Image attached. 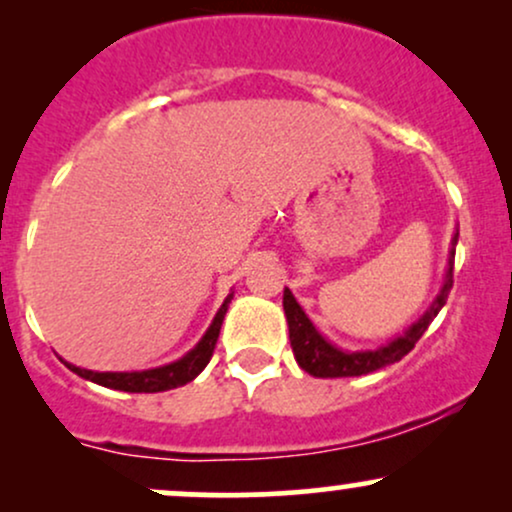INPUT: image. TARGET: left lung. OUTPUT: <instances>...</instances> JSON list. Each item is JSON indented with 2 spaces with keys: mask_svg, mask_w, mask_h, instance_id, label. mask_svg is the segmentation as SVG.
I'll return each instance as SVG.
<instances>
[{
  "mask_svg": "<svg viewBox=\"0 0 512 512\" xmlns=\"http://www.w3.org/2000/svg\"><path fill=\"white\" fill-rule=\"evenodd\" d=\"M457 236H460V231H455V236H452L448 269H445V279L436 301L428 305L426 313L416 322H411L399 337L390 339V342L378 346V349H339L337 344H332L330 339L322 337V334L317 332V327L310 322V317L305 315V310L298 305L296 298H293V293L289 289H284V313L286 322H289L291 349L298 366H301L305 373L315 375V378H356V375L373 373V370H380L390 366V363L402 361V358L414 349V344L419 342L421 334L428 330V325H431L433 317L440 313L445 301H448V293L452 289V260H455Z\"/></svg>",
  "mask_w": 512,
  "mask_h": 512,
  "instance_id": "8db88e82",
  "label": "left lung"
}]
</instances>
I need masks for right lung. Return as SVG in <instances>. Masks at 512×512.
<instances>
[{
	"label": "right lung",
	"mask_w": 512,
	"mask_h": 512,
	"mask_svg": "<svg viewBox=\"0 0 512 512\" xmlns=\"http://www.w3.org/2000/svg\"><path fill=\"white\" fill-rule=\"evenodd\" d=\"M233 293H228L226 301L221 303L219 313L211 320L209 330L204 332V337L195 344V349L187 351L185 356L178 358V361L166 363V366L149 368V370H129V373H98V370H86L79 366H72L67 363L69 370H74L76 375H81L84 380H91V383L110 387V390H122V392H166L173 390V387L187 385L190 380H195L207 363L211 361V354H214L216 339H219L223 317H226L228 303H231Z\"/></svg>",
	"instance_id": "add662e5"
}]
</instances>
